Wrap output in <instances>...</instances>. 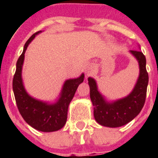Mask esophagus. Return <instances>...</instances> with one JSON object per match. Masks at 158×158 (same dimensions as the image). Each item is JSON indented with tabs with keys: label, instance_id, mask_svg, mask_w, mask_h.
I'll list each match as a JSON object with an SVG mask.
<instances>
[{
	"label": "esophagus",
	"instance_id": "obj_1",
	"mask_svg": "<svg viewBox=\"0 0 158 158\" xmlns=\"http://www.w3.org/2000/svg\"><path fill=\"white\" fill-rule=\"evenodd\" d=\"M92 71H93V70H91V69H89V70H87V72H86L87 76H89V75H90V74H92Z\"/></svg>",
	"mask_w": 158,
	"mask_h": 158
}]
</instances>
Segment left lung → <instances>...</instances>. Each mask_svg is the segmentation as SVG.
Masks as SVG:
<instances>
[{
    "label": "left lung",
    "mask_w": 158,
    "mask_h": 158,
    "mask_svg": "<svg viewBox=\"0 0 158 158\" xmlns=\"http://www.w3.org/2000/svg\"><path fill=\"white\" fill-rule=\"evenodd\" d=\"M130 52L139 63V75L135 88L128 96L108 102L98 91L96 80L91 77L88 79L94 118L99 125L106 127L115 128L126 125L139 114L144 105L148 84L146 58L140 51L131 50Z\"/></svg>",
    "instance_id": "1"
}]
</instances>
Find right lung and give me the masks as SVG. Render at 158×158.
<instances>
[{"label": "right lung", "instance_id": "right-lung-1", "mask_svg": "<svg viewBox=\"0 0 158 158\" xmlns=\"http://www.w3.org/2000/svg\"><path fill=\"white\" fill-rule=\"evenodd\" d=\"M41 32H37L31 36L23 47V52L19 57L13 79V91L19 111L23 120L35 130L42 132H53L60 130L65 125L68 107L79 85L84 82V74L76 79L65 80L59 98L54 103L41 101L31 97L23 86L22 68L28 46Z\"/></svg>", "mask_w": 158, "mask_h": 158}]
</instances>
